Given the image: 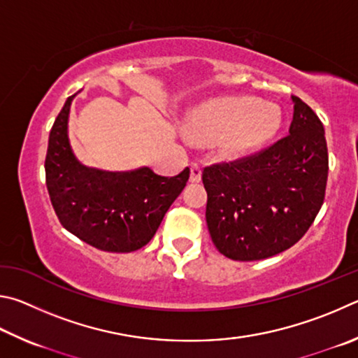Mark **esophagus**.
I'll return each mask as SVG.
<instances>
[{"mask_svg": "<svg viewBox=\"0 0 358 358\" xmlns=\"http://www.w3.org/2000/svg\"><path fill=\"white\" fill-rule=\"evenodd\" d=\"M190 182L192 184L201 182V168L198 165H192L190 168Z\"/></svg>", "mask_w": 358, "mask_h": 358, "instance_id": "obj_1", "label": "esophagus"}]
</instances>
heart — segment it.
Here are the masks:
<instances>
[{"mask_svg":"<svg viewBox=\"0 0 358 358\" xmlns=\"http://www.w3.org/2000/svg\"><path fill=\"white\" fill-rule=\"evenodd\" d=\"M187 122L195 140L214 143L218 154L236 159L256 152L275 138L283 125V111L253 96H228L196 106Z\"/></svg>","mask_w":358,"mask_h":358,"instance_id":"heart-1","label":"heart"}]
</instances>
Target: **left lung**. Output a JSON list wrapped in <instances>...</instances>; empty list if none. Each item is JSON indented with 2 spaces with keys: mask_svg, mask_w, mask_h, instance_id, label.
Listing matches in <instances>:
<instances>
[{
  "mask_svg": "<svg viewBox=\"0 0 358 358\" xmlns=\"http://www.w3.org/2000/svg\"><path fill=\"white\" fill-rule=\"evenodd\" d=\"M289 135L261 154L204 169L206 222L218 252L234 261L271 258L302 239L324 203L329 174L324 125L291 96Z\"/></svg>",
  "mask_w": 358,
  "mask_h": 358,
  "instance_id": "1",
  "label": "left lung"
}]
</instances>
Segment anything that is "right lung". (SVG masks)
Segmentation results:
<instances>
[{"label": "right lung", "instance_id": "right-lung-1", "mask_svg": "<svg viewBox=\"0 0 358 358\" xmlns=\"http://www.w3.org/2000/svg\"><path fill=\"white\" fill-rule=\"evenodd\" d=\"M73 97H67L48 138L45 178L53 209L62 227L90 245L110 253L135 252L152 239L190 169L165 178L148 166L124 173L85 166L69 140Z\"/></svg>", "mask_w": 358, "mask_h": 358}]
</instances>
